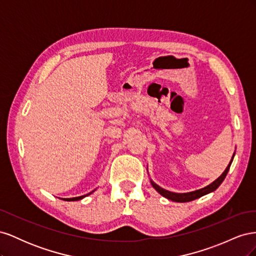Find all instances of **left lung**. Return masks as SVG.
I'll use <instances>...</instances> for the list:
<instances>
[{
  "mask_svg": "<svg viewBox=\"0 0 256 256\" xmlns=\"http://www.w3.org/2000/svg\"><path fill=\"white\" fill-rule=\"evenodd\" d=\"M234 154H233V158H234ZM233 158H232V160H230V162L228 164V168H226V171L222 173V175L218 178V180H216L214 182H212L210 184L207 186V187H205L203 189H200V190L193 191V192H190V193H173V192H170L168 190H164V189L160 188L159 186H157L156 184H154L152 182V187L156 189L162 196H164V198H166L168 200H174V202H180V203L190 202V200L198 198L200 196L207 194V193H209V192L214 191L216 188L219 187V186L222 184V182L224 180V178L226 177V175L228 173V170L230 168V164H232V161H233Z\"/></svg>",
  "mask_w": 256,
  "mask_h": 256,
  "instance_id": "8db88e82",
  "label": "left lung"
}]
</instances>
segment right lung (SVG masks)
Instances as JSON below:
<instances>
[{"mask_svg": "<svg viewBox=\"0 0 256 256\" xmlns=\"http://www.w3.org/2000/svg\"><path fill=\"white\" fill-rule=\"evenodd\" d=\"M92 192H90L88 194H90ZM88 194H86V196H88ZM78 196V198H67V200H81V198H83L84 196Z\"/></svg>", "mask_w": 256, "mask_h": 256, "instance_id": "right-lung-1", "label": "right lung"}]
</instances>
